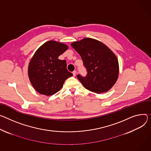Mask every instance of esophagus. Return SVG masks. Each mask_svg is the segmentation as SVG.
Masks as SVG:
<instances>
[{"label":"esophagus","mask_w":151,"mask_h":151,"mask_svg":"<svg viewBox=\"0 0 151 151\" xmlns=\"http://www.w3.org/2000/svg\"><path fill=\"white\" fill-rule=\"evenodd\" d=\"M76 70H74V71L73 72V76H75L76 75Z\"/></svg>","instance_id":"1"}]
</instances>
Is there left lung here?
<instances>
[{
	"label": "left lung",
	"mask_w": 151,
	"mask_h": 151,
	"mask_svg": "<svg viewBox=\"0 0 151 151\" xmlns=\"http://www.w3.org/2000/svg\"><path fill=\"white\" fill-rule=\"evenodd\" d=\"M71 46L80 55L87 70L86 76L77 75L84 87L96 93L108 91L116 83L119 63L114 53L99 41L85 38Z\"/></svg>",
	"instance_id": "obj_1"
}]
</instances>
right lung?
<instances>
[{"mask_svg": "<svg viewBox=\"0 0 151 151\" xmlns=\"http://www.w3.org/2000/svg\"><path fill=\"white\" fill-rule=\"evenodd\" d=\"M67 49L65 44L49 41L34 54L29 64L28 76L39 93L54 94L61 90L66 79L73 76L67 69L66 61L58 59Z\"/></svg>", "mask_w": 151, "mask_h": 151, "instance_id": "1", "label": "right lung"}]
</instances>
